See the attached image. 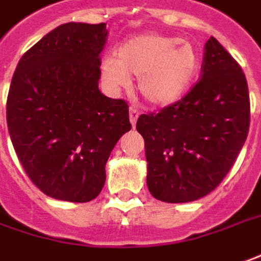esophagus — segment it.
<instances>
[{
	"instance_id": "1",
	"label": "esophagus",
	"mask_w": 261,
	"mask_h": 261,
	"mask_svg": "<svg viewBox=\"0 0 261 261\" xmlns=\"http://www.w3.org/2000/svg\"><path fill=\"white\" fill-rule=\"evenodd\" d=\"M138 118V111L134 110V108H130V123L133 127H136V123H137Z\"/></svg>"
}]
</instances>
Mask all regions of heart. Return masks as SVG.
Wrapping results in <instances>:
<instances>
[{"label":"heart","instance_id":"obj_1","mask_svg":"<svg viewBox=\"0 0 261 261\" xmlns=\"http://www.w3.org/2000/svg\"><path fill=\"white\" fill-rule=\"evenodd\" d=\"M198 71L200 56L193 42L159 33L133 37L117 48V57L101 61V79L111 91L130 87L131 77H137L140 95L159 108L181 100Z\"/></svg>","mask_w":261,"mask_h":261}]
</instances>
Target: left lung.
I'll use <instances>...</instances> for the list:
<instances>
[{"label": "left lung", "instance_id": "left-lung-1", "mask_svg": "<svg viewBox=\"0 0 261 261\" xmlns=\"http://www.w3.org/2000/svg\"><path fill=\"white\" fill-rule=\"evenodd\" d=\"M201 80L186 97L157 114H141L147 187L166 203H189L226 177L250 127L247 81L242 67L214 37L204 45Z\"/></svg>", "mask_w": 261, "mask_h": 261}]
</instances>
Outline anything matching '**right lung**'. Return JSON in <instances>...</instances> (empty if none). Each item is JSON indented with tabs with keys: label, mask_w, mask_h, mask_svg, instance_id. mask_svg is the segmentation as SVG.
<instances>
[{
	"label": "right lung",
	"mask_w": 261,
	"mask_h": 261,
	"mask_svg": "<svg viewBox=\"0 0 261 261\" xmlns=\"http://www.w3.org/2000/svg\"><path fill=\"white\" fill-rule=\"evenodd\" d=\"M106 24L58 25L21 57L7 125L30 180L48 197L87 203L106 182L114 145L131 130L128 106L98 88Z\"/></svg>",
	"instance_id": "add662e5"
}]
</instances>
